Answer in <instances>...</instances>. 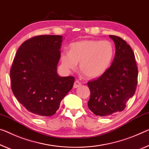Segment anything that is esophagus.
Masks as SVG:
<instances>
[{
	"label": "esophagus",
	"instance_id": "1",
	"mask_svg": "<svg viewBox=\"0 0 149 149\" xmlns=\"http://www.w3.org/2000/svg\"><path fill=\"white\" fill-rule=\"evenodd\" d=\"M81 85V82H79V81H75L74 82V85H73V87L74 88H77L78 87H79Z\"/></svg>",
	"mask_w": 149,
	"mask_h": 149
}]
</instances>
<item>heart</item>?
Returning <instances> with one entry per match:
<instances>
[{
  "label": "heart",
  "mask_w": 149,
  "mask_h": 149,
  "mask_svg": "<svg viewBox=\"0 0 149 149\" xmlns=\"http://www.w3.org/2000/svg\"><path fill=\"white\" fill-rule=\"evenodd\" d=\"M70 51L61 54L63 67L68 70H80L90 79H97L106 71L114 54V47L107 40H82L70 45Z\"/></svg>",
  "instance_id": "1"
}]
</instances>
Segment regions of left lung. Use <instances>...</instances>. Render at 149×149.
<instances>
[{
  "label": "left lung",
  "instance_id": "1",
  "mask_svg": "<svg viewBox=\"0 0 149 149\" xmlns=\"http://www.w3.org/2000/svg\"><path fill=\"white\" fill-rule=\"evenodd\" d=\"M109 36L116 48L113 63L98 79L87 82L91 91L88 107L100 116L123 111L137 85L138 68L132 49L120 37Z\"/></svg>",
  "mask_w": 149,
  "mask_h": 149
}]
</instances>
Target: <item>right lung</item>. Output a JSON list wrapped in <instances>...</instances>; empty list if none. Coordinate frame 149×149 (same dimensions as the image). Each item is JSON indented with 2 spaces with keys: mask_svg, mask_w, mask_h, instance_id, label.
Segmentation results:
<instances>
[{
  "mask_svg": "<svg viewBox=\"0 0 149 149\" xmlns=\"http://www.w3.org/2000/svg\"><path fill=\"white\" fill-rule=\"evenodd\" d=\"M63 36L40 35L20 45L10 68L11 88L27 111L37 116H51L71 90L73 77H60L56 69Z\"/></svg>",
  "mask_w": 149,
  "mask_h": 149,
  "instance_id": "add662e5",
  "label": "right lung"
}]
</instances>
